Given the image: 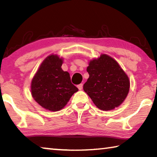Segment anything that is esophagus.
Listing matches in <instances>:
<instances>
[{"label": "esophagus", "mask_w": 157, "mask_h": 157, "mask_svg": "<svg viewBox=\"0 0 157 157\" xmlns=\"http://www.w3.org/2000/svg\"><path fill=\"white\" fill-rule=\"evenodd\" d=\"M82 86H83V84H79V85H78V88L79 89V90H82Z\"/></svg>", "instance_id": "obj_1"}]
</instances>
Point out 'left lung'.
Returning a JSON list of instances; mask_svg holds the SVG:
<instances>
[{
    "mask_svg": "<svg viewBox=\"0 0 157 157\" xmlns=\"http://www.w3.org/2000/svg\"><path fill=\"white\" fill-rule=\"evenodd\" d=\"M89 78L84 91L96 107L109 111L120 106L129 91V78L116 60L102 54L90 61L86 68Z\"/></svg>",
    "mask_w": 157,
    "mask_h": 157,
    "instance_id": "1",
    "label": "left lung"
}]
</instances>
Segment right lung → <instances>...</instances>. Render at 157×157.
Returning <instances> with one entry per match:
<instances>
[{
    "mask_svg": "<svg viewBox=\"0 0 157 157\" xmlns=\"http://www.w3.org/2000/svg\"><path fill=\"white\" fill-rule=\"evenodd\" d=\"M63 59L57 55L45 59L31 83L34 100L46 109L57 111L65 107L78 89L71 83L70 74L61 66Z\"/></svg>",
    "mask_w": 157,
    "mask_h": 157,
    "instance_id": "obj_1",
    "label": "right lung"
}]
</instances>
